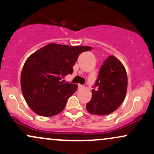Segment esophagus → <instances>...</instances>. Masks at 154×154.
Segmentation results:
<instances>
[{
  "label": "esophagus",
  "instance_id": "1",
  "mask_svg": "<svg viewBox=\"0 0 154 154\" xmlns=\"http://www.w3.org/2000/svg\"><path fill=\"white\" fill-rule=\"evenodd\" d=\"M78 87L79 89H82V88H84V85H79Z\"/></svg>",
  "mask_w": 154,
  "mask_h": 154
}]
</instances>
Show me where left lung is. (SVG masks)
<instances>
[{
  "instance_id": "1",
  "label": "left lung",
  "mask_w": 154,
  "mask_h": 154,
  "mask_svg": "<svg viewBox=\"0 0 154 154\" xmlns=\"http://www.w3.org/2000/svg\"><path fill=\"white\" fill-rule=\"evenodd\" d=\"M92 91V98L86 104L90 114L107 115L122 103L128 89V75L122 63L109 56L100 67L98 79Z\"/></svg>"
}]
</instances>
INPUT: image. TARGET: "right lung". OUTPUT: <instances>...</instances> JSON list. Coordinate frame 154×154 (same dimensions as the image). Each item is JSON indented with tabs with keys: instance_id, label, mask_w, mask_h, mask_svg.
Masks as SVG:
<instances>
[{
	"instance_id": "obj_1",
	"label": "right lung",
	"mask_w": 154,
	"mask_h": 154,
	"mask_svg": "<svg viewBox=\"0 0 154 154\" xmlns=\"http://www.w3.org/2000/svg\"><path fill=\"white\" fill-rule=\"evenodd\" d=\"M90 46L50 43L29 56L21 74V88L26 103L38 115L52 116L63 110L77 85L61 79L73 72L81 53Z\"/></svg>"
}]
</instances>
